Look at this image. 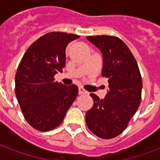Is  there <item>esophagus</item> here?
Segmentation results:
<instances>
[{
	"label": "esophagus",
	"instance_id": "obj_1",
	"mask_svg": "<svg viewBox=\"0 0 160 160\" xmlns=\"http://www.w3.org/2000/svg\"><path fill=\"white\" fill-rule=\"evenodd\" d=\"M87 91L84 90L82 87H78V94H87Z\"/></svg>",
	"mask_w": 160,
	"mask_h": 160
}]
</instances>
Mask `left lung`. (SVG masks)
Listing matches in <instances>:
<instances>
[{"instance_id": "obj_1", "label": "left lung", "mask_w": 160, "mask_h": 160, "mask_svg": "<svg viewBox=\"0 0 160 160\" xmlns=\"http://www.w3.org/2000/svg\"><path fill=\"white\" fill-rule=\"evenodd\" d=\"M87 38L102 52V75L108 79L110 90L103 99L90 94L94 106L86 114V122L94 135L110 139L128 128L140 105L142 78L135 57L121 39L107 35Z\"/></svg>"}]
</instances>
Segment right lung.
Masks as SVG:
<instances>
[{"instance_id": "obj_1", "label": "right lung", "mask_w": 160, "mask_h": 160, "mask_svg": "<svg viewBox=\"0 0 160 160\" xmlns=\"http://www.w3.org/2000/svg\"><path fill=\"white\" fill-rule=\"evenodd\" d=\"M78 35L51 32L28 48L15 76V94L28 123L49 131L62 123L78 92L76 85L55 82L66 65V48Z\"/></svg>"}]
</instances>
